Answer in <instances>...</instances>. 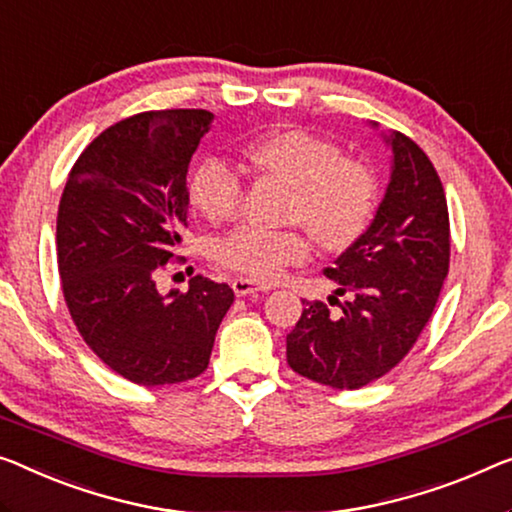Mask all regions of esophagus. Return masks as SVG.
Returning a JSON list of instances; mask_svg holds the SVG:
<instances>
[{"mask_svg": "<svg viewBox=\"0 0 512 512\" xmlns=\"http://www.w3.org/2000/svg\"><path fill=\"white\" fill-rule=\"evenodd\" d=\"M232 289H234L236 296H248V294H257V292H269L271 287L257 285V282L248 280V278H234L232 280Z\"/></svg>", "mask_w": 512, "mask_h": 512, "instance_id": "1", "label": "esophagus"}]
</instances>
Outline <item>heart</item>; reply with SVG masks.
Wrapping results in <instances>:
<instances>
[{
	"instance_id": "heart-1",
	"label": "heart",
	"mask_w": 512,
	"mask_h": 512,
	"mask_svg": "<svg viewBox=\"0 0 512 512\" xmlns=\"http://www.w3.org/2000/svg\"><path fill=\"white\" fill-rule=\"evenodd\" d=\"M246 160L292 186L285 216L305 226L322 248H345L368 225L377 197L375 174L361 160L342 156L324 137L301 128L273 131L248 144ZM190 202L220 223L239 213L243 181L225 160L207 158L190 179ZM308 253V234L299 225L269 230L246 223L213 246L220 266L262 282L280 278Z\"/></svg>"
}]
</instances>
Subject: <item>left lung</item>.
<instances>
[{"label":"left lung","instance_id":"obj_1","mask_svg":"<svg viewBox=\"0 0 512 512\" xmlns=\"http://www.w3.org/2000/svg\"><path fill=\"white\" fill-rule=\"evenodd\" d=\"M384 140L393 151L391 179L375 218L324 271L338 282L335 294L349 292L352 299L340 303V312L303 301L301 319L287 335L289 368L340 391L384 377L409 354L430 322L451 262L448 204L437 170L407 135L393 131Z\"/></svg>","mask_w":512,"mask_h":512}]
</instances>
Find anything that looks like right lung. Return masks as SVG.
I'll return each instance as SVG.
<instances>
[{"instance_id":"1","label":"right lung","mask_w":512,"mask_h":512,"mask_svg":"<svg viewBox=\"0 0 512 512\" xmlns=\"http://www.w3.org/2000/svg\"><path fill=\"white\" fill-rule=\"evenodd\" d=\"M207 110L121 119L75 160L57 213L61 292L91 352L140 386L202 375L234 303L225 282L190 278L160 294L188 225V165L209 133Z\"/></svg>"}]
</instances>
